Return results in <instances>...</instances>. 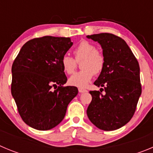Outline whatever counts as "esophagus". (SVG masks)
<instances>
[{"mask_svg": "<svg viewBox=\"0 0 153 153\" xmlns=\"http://www.w3.org/2000/svg\"><path fill=\"white\" fill-rule=\"evenodd\" d=\"M78 91H79V93H85V92H87V90H85V89H84V88H78Z\"/></svg>", "mask_w": 153, "mask_h": 153, "instance_id": "34e87169", "label": "esophagus"}]
</instances>
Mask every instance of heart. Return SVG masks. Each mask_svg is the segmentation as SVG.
I'll return each mask as SVG.
<instances>
[{"mask_svg": "<svg viewBox=\"0 0 153 153\" xmlns=\"http://www.w3.org/2000/svg\"><path fill=\"white\" fill-rule=\"evenodd\" d=\"M75 59L68 55H64L61 59V65L65 73H73L77 66L76 61L81 62V68L79 72H75L70 77L68 83L70 85L78 88H86L94 76V74L101 73L105 66V58L102 53L96 49L94 44L88 41H81L74 49Z\"/></svg>", "mask_w": 153, "mask_h": 153, "instance_id": "obj_1", "label": "heart"}]
</instances>
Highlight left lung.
Returning <instances> with one entry per match:
<instances>
[{
    "instance_id": "1",
    "label": "left lung",
    "mask_w": 153,
    "mask_h": 153,
    "mask_svg": "<svg viewBox=\"0 0 153 153\" xmlns=\"http://www.w3.org/2000/svg\"><path fill=\"white\" fill-rule=\"evenodd\" d=\"M102 47L105 66L94 85L105 94L91 91L92 100L87 109L88 118L97 128L114 131L126 125L134 114L141 95L140 66L127 43L110 33L88 35Z\"/></svg>"
}]
</instances>
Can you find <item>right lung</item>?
I'll use <instances>...</instances> for the list:
<instances>
[{
    "instance_id": "add662e5",
    "label": "right lung",
    "mask_w": 153,
    "mask_h": 153,
    "mask_svg": "<svg viewBox=\"0 0 153 153\" xmlns=\"http://www.w3.org/2000/svg\"><path fill=\"white\" fill-rule=\"evenodd\" d=\"M73 43L70 38L44 36L27 41L12 65L11 94L26 125L47 131L59 125L78 94L66 86L62 57Z\"/></svg>"
}]
</instances>
